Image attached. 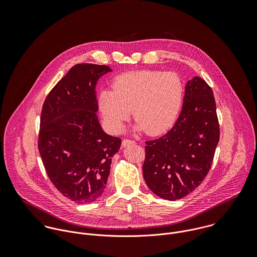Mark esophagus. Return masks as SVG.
<instances>
[{"instance_id":"esophagus-1","label":"esophagus","mask_w":257,"mask_h":257,"mask_svg":"<svg viewBox=\"0 0 257 257\" xmlns=\"http://www.w3.org/2000/svg\"><path fill=\"white\" fill-rule=\"evenodd\" d=\"M136 143L134 141H131V140H123L122 143H121V146L122 147H130L132 145H135Z\"/></svg>"}]
</instances>
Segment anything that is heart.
<instances>
[{"label": "heart", "instance_id": "b5f03b06", "mask_svg": "<svg viewBox=\"0 0 257 257\" xmlns=\"http://www.w3.org/2000/svg\"><path fill=\"white\" fill-rule=\"evenodd\" d=\"M183 100V85L172 72L143 70L116 77L112 89H104L98 106L106 127L118 133L123 123L134 116L137 130L158 136L175 122Z\"/></svg>", "mask_w": 257, "mask_h": 257}]
</instances>
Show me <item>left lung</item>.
<instances>
[{"mask_svg": "<svg viewBox=\"0 0 257 257\" xmlns=\"http://www.w3.org/2000/svg\"><path fill=\"white\" fill-rule=\"evenodd\" d=\"M219 140L213 91L195 76L185 86L182 110L173 127L146 143L143 170L148 188L169 201L193 192L208 174Z\"/></svg>", "mask_w": 257, "mask_h": 257, "instance_id": "left-lung-1", "label": "left lung"}]
</instances>
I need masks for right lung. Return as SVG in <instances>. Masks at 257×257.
<instances>
[{"mask_svg": "<svg viewBox=\"0 0 257 257\" xmlns=\"http://www.w3.org/2000/svg\"><path fill=\"white\" fill-rule=\"evenodd\" d=\"M109 66L77 64L50 91L40 115L38 150L56 189L78 204L101 197L111 157L121 141L107 135L99 121L96 86Z\"/></svg>", "mask_w": 257, "mask_h": 257, "instance_id": "obj_1", "label": "right lung"}]
</instances>
